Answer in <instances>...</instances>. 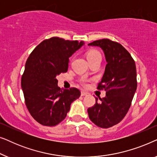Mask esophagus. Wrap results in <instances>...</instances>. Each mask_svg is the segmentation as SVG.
Listing matches in <instances>:
<instances>
[{"label":"esophagus","mask_w":157,"mask_h":157,"mask_svg":"<svg viewBox=\"0 0 157 157\" xmlns=\"http://www.w3.org/2000/svg\"><path fill=\"white\" fill-rule=\"evenodd\" d=\"M88 94H88V93H87V92H86V91H81V96H87V95H88Z\"/></svg>","instance_id":"esophagus-1"}]
</instances>
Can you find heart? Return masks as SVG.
Wrapping results in <instances>:
<instances>
[{
  "label": "heart",
  "mask_w": 157,
  "mask_h": 157,
  "mask_svg": "<svg viewBox=\"0 0 157 157\" xmlns=\"http://www.w3.org/2000/svg\"><path fill=\"white\" fill-rule=\"evenodd\" d=\"M86 58L88 59V61H92V60L98 59H101V55L99 53V51L96 50V49H90L89 51H88L86 52ZM81 83H82L83 86H87V80L86 78H82L81 79Z\"/></svg>",
  "instance_id": "heart-1"
}]
</instances>
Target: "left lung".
<instances>
[{
  "instance_id": "8db88e82",
  "label": "left lung",
  "mask_w": 157,
  "mask_h": 157,
  "mask_svg": "<svg viewBox=\"0 0 157 157\" xmlns=\"http://www.w3.org/2000/svg\"><path fill=\"white\" fill-rule=\"evenodd\" d=\"M89 46L104 51L107 64L97 89L105 90L106 96L96 98V104L88 109L89 119L98 127L107 128L119 124L129 109L137 87L134 60L119 43L107 38L95 40Z\"/></svg>"
}]
</instances>
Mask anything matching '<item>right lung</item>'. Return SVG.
<instances>
[{"label": "right lung", "instance_id": "right-lung-1", "mask_svg": "<svg viewBox=\"0 0 157 157\" xmlns=\"http://www.w3.org/2000/svg\"><path fill=\"white\" fill-rule=\"evenodd\" d=\"M83 45L82 41L52 37L43 40L28 58L21 88L28 110L42 125L59 124L66 118L71 103L81 96L76 88H59L56 76L67 71L68 58Z\"/></svg>", "mask_w": 157, "mask_h": 157}]
</instances>
